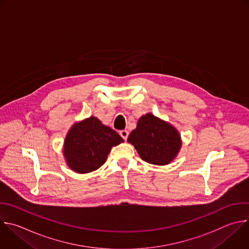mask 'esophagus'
<instances>
[{
  "mask_svg": "<svg viewBox=\"0 0 249 249\" xmlns=\"http://www.w3.org/2000/svg\"><path fill=\"white\" fill-rule=\"evenodd\" d=\"M119 134H120V136H121V138L123 139V140H127V138H128V136H129V132L127 131V130H122V131H120L119 132Z\"/></svg>",
  "mask_w": 249,
  "mask_h": 249,
  "instance_id": "1",
  "label": "esophagus"
}]
</instances>
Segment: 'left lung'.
<instances>
[{"instance_id": "left-lung-1", "label": "left lung", "mask_w": 249, "mask_h": 249, "mask_svg": "<svg viewBox=\"0 0 249 249\" xmlns=\"http://www.w3.org/2000/svg\"><path fill=\"white\" fill-rule=\"evenodd\" d=\"M141 158L150 164L166 165L177 155L181 139L177 130L154 115L142 116L128 137Z\"/></svg>"}]
</instances>
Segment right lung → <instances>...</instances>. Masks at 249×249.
<instances>
[{"label":"right lung","mask_w":249,"mask_h":249,"mask_svg":"<svg viewBox=\"0 0 249 249\" xmlns=\"http://www.w3.org/2000/svg\"><path fill=\"white\" fill-rule=\"evenodd\" d=\"M123 139L111 128L92 116L75 124L64 142V156L68 166L77 173H89L106 162L113 145Z\"/></svg>","instance_id":"obj_1"}]
</instances>
